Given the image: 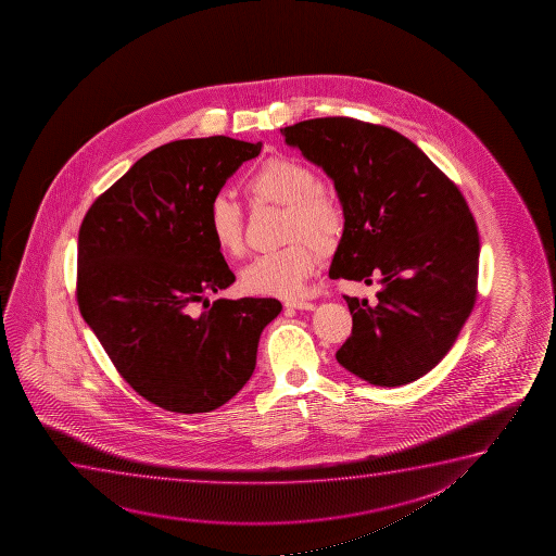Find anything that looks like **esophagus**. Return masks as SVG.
I'll list each match as a JSON object with an SVG mask.
<instances>
[{
	"label": "esophagus",
	"instance_id": "obj_1",
	"mask_svg": "<svg viewBox=\"0 0 556 556\" xmlns=\"http://www.w3.org/2000/svg\"><path fill=\"white\" fill-rule=\"evenodd\" d=\"M285 307H294V309H315V304L312 302H305V300H287Z\"/></svg>",
	"mask_w": 556,
	"mask_h": 556
}]
</instances>
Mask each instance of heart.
<instances>
[{
    "label": "heart",
    "mask_w": 556,
    "mask_h": 556,
    "mask_svg": "<svg viewBox=\"0 0 556 556\" xmlns=\"http://www.w3.org/2000/svg\"><path fill=\"white\" fill-rule=\"evenodd\" d=\"M317 176L302 161L275 155L244 178L254 203L285 206V241L279 251L258 254L243 267L241 287L251 294L292 298L304 292L315 267V252L334 249L342 236L343 211L330 191L315 186ZM206 231L214 247L231 258L243 254V208L226 191L214 193L206 206Z\"/></svg>",
    "instance_id": "b5f03b06"
}]
</instances>
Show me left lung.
<instances>
[{
  "instance_id": "1",
  "label": "left lung",
  "mask_w": 556,
  "mask_h": 556,
  "mask_svg": "<svg viewBox=\"0 0 556 556\" xmlns=\"http://www.w3.org/2000/svg\"><path fill=\"white\" fill-rule=\"evenodd\" d=\"M281 132L325 168L342 201L330 279L380 277L374 304L343 296L353 328L338 363L374 386L418 380L448 353L477 300L479 231L464 193L383 125L317 117Z\"/></svg>"
}]
</instances>
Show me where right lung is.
Segmentation results:
<instances>
[{
  "label": "right lung",
  "mask_w": 556,
  "mask_h": 556,
  "mask_svg": "<svg viewBox=\"0 0 556 556\" xmlns=\"http://www.w3.org/2000/svg\"><path fill=\"white\" fill-rule=\"evenodd\" d=\"M260 150L262 142L229 137L160 146L81 222L79 312L123 380L165 410L228 403L254 372L262 330L281 313L275 298H205L236 281L206 231V206Z\"/></svg>",
  "instance_id": "add662e5"
}]
</instances>
